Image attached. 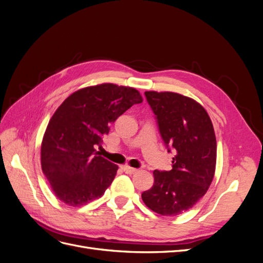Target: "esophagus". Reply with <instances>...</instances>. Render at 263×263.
Instances as JSON below:
<instances>
[{
  "label": "esophagus",
  "instance_id": "esophagus-1",
  "mask_svg": "<svg viewBox=\"0 0 263 263\" xmlns=\"http://www.w3.org/2000/svg\"><path fill=\"white\" fill-rule=\"evenodd\" d=\"M123 170H124V172L127 173V174H134V173H136V172L138 171L137 169L130 168L129 165H124V166H123Z\"/></svg>",
  "mask_w": 263,
  "mask_h": 263
}]
</instances>
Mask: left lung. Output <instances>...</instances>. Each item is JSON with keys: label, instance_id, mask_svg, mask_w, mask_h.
Wrapping results in <instances>:
<instances>
[{"label": "left lung", "instance_id": "obj_1", "mask_svg": "<svg viewBox=\"0 0 263 263\" xmlns=\"http://www.w3.org/2000/svg\"><path fill=\"white\" fill-rule=\"evenodd\" d=\"M156 116L159 133L174 151L170 171H154V185L141 194L148 208L160 215L176 216L208 192L216 165V137L204 107L173 92H145Z\"/></svg>", "mask_w": 263, "mask_h": 263}]
</instances>
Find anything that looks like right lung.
Listing matches in <instances>:
<instances>
[{
    "mask_svg": "<svg viewBox=\"0 0 263 263\" xmlns=\"http://www.w3.org/2000/svg\"><path fill=\"white\" fill-rule=\"evenodd\" d=\"M141 102L136 89L112 83L84 87L63 101L42 144L43 172L61 202L77 208L104 194L118 166L95 146L119 116Z\"/></svg>",
    "mask_w": 263,
    "mask_h": 263,
    "instance_id": "right-lung-1",
    "label": "right lung"
}]
</instances>
